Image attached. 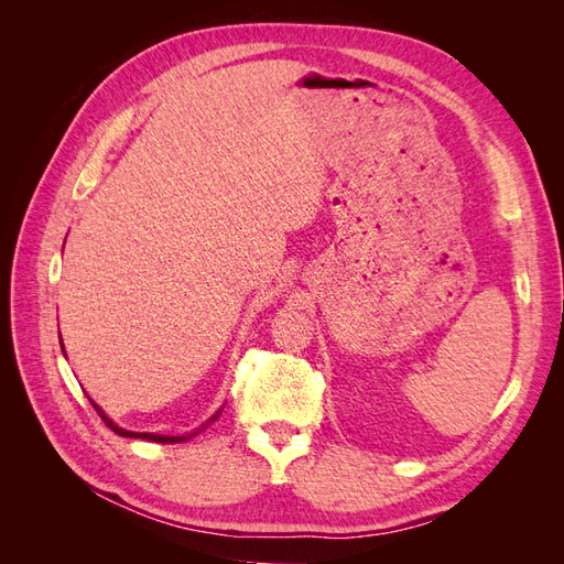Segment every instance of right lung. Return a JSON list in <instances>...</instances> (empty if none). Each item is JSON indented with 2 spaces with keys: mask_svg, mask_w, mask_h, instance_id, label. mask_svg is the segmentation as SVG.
I'll return each instance as SVG.
<instances>
[{
  "mask_svg": "<svg viewBox=\"0 0 564 564\" xmlns=\"http://www.w3.org/2000/svg\"><path fill=\"white\" fill-rule=\"evenodd\" d=\"M94 404V402H91ZM94 409L96 412L100 414V419L106 421V425L108 429L112 431V433H117V435H122V437H141V440H150V442H162V445H174V442H183V440H187V437H183V435H155V433H131V431H124V429H119V425H115L104 412H100V409L94 404ZM220 414V412H218ZM218 414H214L212 416V421H216L218 419ZM193 435V433H191Z\"/></svg>",
  "mask_w": 564,
  "mask_h": 564,
  "instance_id": "add662e5",
  "label": "right lung"
}]
</instances>
